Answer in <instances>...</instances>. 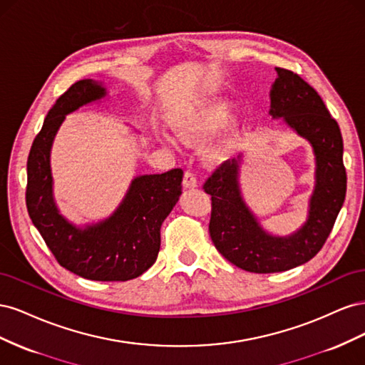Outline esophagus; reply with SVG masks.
Returning a JSON list of instances; mask_svg holds the SVG:
<instances>
[{"instance_id":"obj_1","label":"esophagus","mask_w":365,"mask_h":365,"mask_svg":"<svg viewBox=\"0 0 365 365\" xmlns=\"http://www.w3.org/2000/svg\"><path fill=\"white\" fill-rule=\"evenodd\" d=\"M182 185H184V189H196V187H197L196 176L190 170H185Z\"/></svg>"}]
</instances>
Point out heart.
<instances>
[{
  "label": "heart",
  "instance_id": "heart-1",
  "mask_svg": "<svg viewBox=\"0 0 365 365\" xmlns=\"http://www.w3.org/2000/svg\"><path fill=\"white\" fill-rule=\"evenodd\" d=\"M235 106L224 97H207L195 103L178 121L175 130L178 137L189 146H200L205 141L216 137L220 130L229 128L205 152V158L210 163H224L233 157L237 145L239 123L233 118ZM232 123L230 124L229 121ZM164 141L169 140L164 137Z\"/></svg>",
  "mask_w": 365,
  "mask_h": 365
}]
</instances>
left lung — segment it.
<instances>
[{
	"label": "left lung",
	"instance_id": "8db88e82",
	"mask_svg": "<svg viewBox=\"0 0 365 365\" xmlns=\"http://www.w3.org/2000/svg\"><path fill=\"white\" fill-rule=\"evenodd\" d=\"M275 71L269 115L282 118L286 128L311 145L314 153L315 182L304 224L286 236L262 225L242 192L245 153L227 161L204 185L212 195L210 236L216 250L237 268L257 274L288 271L317 256L334 228L347 187L341 130L322 97L298 74L284 68Z\"/></svg>",
	"mask_w": 365,
	"mask_h": 365
}]
</instances>
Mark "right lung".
I'll return each instance as SVG.
<instances>
[{"label":"right lung","instance_id":"add662e5","mask_svg":"<svg viewBox=\"0 0 365 365\" xmlns=\"http://www.w3.org/2000/svg\"><path fill=\"white\" fill-rule=\"evenodd\" d=\"M109 97L103 82L85 79L48 111L27 160L26 202L33 225L63 268L88 280L126 282L148 271L160 251V228L180 201L182 170L137 175L114 212L76 224L54 200L51 148L65 117Z\"/></svg>","mask_w":365,"mask_h":365}]
</instances>
